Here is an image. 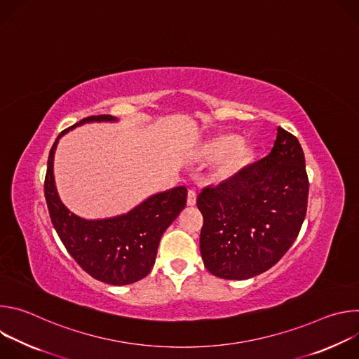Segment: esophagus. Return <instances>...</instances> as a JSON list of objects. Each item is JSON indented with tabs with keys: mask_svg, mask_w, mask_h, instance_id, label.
Returning <instances> with one entry per match:
<instances>
[{
	"mask_svg": "<svg viewBox=\"0 0 359 359\" xmlns=\"http://www.w3.org/2000/svg\"><path fill=\"white\" fill-rule=\"evenodd\" d=\"M196 198H197L196 190H189V193H187V204H189V206H194Z\"/></svg>",
	"mask_w": 359,
	"mask_h": 359,
	"instance_id": "34e87169",
	"label": "esophagus"
}]
</instances>
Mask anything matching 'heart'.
Returning <instances> with one entry per match:
<instances>
[{
	"mask_svg": "<svg viewBox=\"0 0 359 359\" xmlns=\"http://www.w3.org/2000/svg\"><path fill=\"white\" fill-rule=\"evenodd\" d=\"M238 143H240V137L234 135L219 137L208 144L206 150H204V155L212 159L227 155V159L224 162V170L231 172L237 166L240 159V151L238 149H236Z\"/></svg>",
	"mask_w": 359,
	"mask_h": 359,
	"instance_id": "b5f03b06",
	"label": "heart"
}]
</instances>
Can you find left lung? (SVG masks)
I'll use <instances>...</instances> for the list:
<instances>
[{
	"label": "left lung",
	"mask_w": 359,
	"mask_h": 359,
	"mask_svg": "<svg viewBox=\"0 0 359 359\" xmlns=\"http://www.w3.org/2000/svg\"><path fill=\"white\" fill-rule=\"evenodd\" d=\"M309 187L302 147L278 126L266 158L197 196L206 269L220 278L247 280L277 264L301 230Z\"/></svg>",
	"instance_id": "obj_1"
}]
</instances>
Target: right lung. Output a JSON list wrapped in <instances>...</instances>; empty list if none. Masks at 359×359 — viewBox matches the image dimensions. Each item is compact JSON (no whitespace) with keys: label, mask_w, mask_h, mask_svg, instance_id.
<instances>
[{"label":"right lung","mask_w":359,"mask_h":359,"mask_svg":"<svg viewBox=\"0 0 359 359\" xmlns=\"http://www.w3.org/2000/svg\"><path fill=\"white\" fill-rule=\"evenodd\" d=\"M111 115L88 116L60 133L49 150L43 191L50 220L74 260L93 278L126 285L144 278L156 260L165 230L186 206L187 189L179 186L153 194L129 213L86 220L69 212L61 201L54 180V155L58 140L88 122H115Z\"/></svg>","instance_id":"add662e5"}]
</instances>
